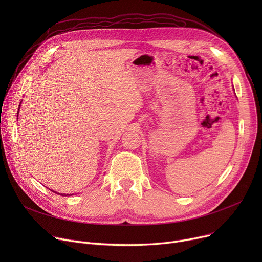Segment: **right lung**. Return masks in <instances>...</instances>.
<instances>
[{
	"mask_svg": "<svg viewBox=\"0 0 262 262\" xmlns=\"http://www.w3.org/2000/svg\"><path fill=\"white\" fill-rule=\"evenodd\" d=\"M19 109H20V106H19ZM18 114H19V110H18ZM55 193H57V192H55ZM58 194H59V193H58ZM60 195H62V196H63V195H64V196H67V195H69V194H67V195H66V194H60Z\"/></svg>",
	"mask_w": 262,
	"mask_h": 262,
	"instance_id": "obj_1",
	"label": "right lung"
}]
</instances>
